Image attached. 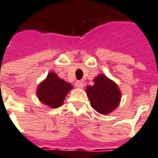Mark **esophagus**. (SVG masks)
Returning <instances> with one entry per match:
<instances>
[{
    "instance_id": "34e87169",
    "label": "esophagus",
    "mask_w": 158,
    "mask_h": 158,
    "mask_svg": "<svg viewBox=\"0 0 158 158\" xmlns=\"http://www.w3.org/2000/svg\"><path fill=\"white\" fill-rule=\"evenodd\" d=\"M75 87L77 88H79V89H82L83 87H84V83L82 81H76L75 82V84H74Z\"/></svg>"
}]
</instances>
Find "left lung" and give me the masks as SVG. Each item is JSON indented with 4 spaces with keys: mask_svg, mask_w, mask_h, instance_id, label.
Here are the masks:
<instances>
[{
    "mask_svg": "<svg viewBox=\"0 0 158 158\" xmlns=\"http://www.w3.org/2000/svg\"><path fill=\"white\" fill-rule=\"evenodd\" d=\"M94 82L93 86L86 88L92 107L100 114H109L120 104L121 98L120 89L115 82L104 74L98 75Z\"/></svg>",
    "mask_w": 158,
    "mask_h": 158,
    "instance_id": "1",
    "label": "left lung"
}]
</instances>
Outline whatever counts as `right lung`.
Instances as JSON below:
<instances>
[{
	"label": "right lung",
	"instance_id": "1",
	"mask_svg": "<svg viewBox=\"0 0 158 158\" xmlns=\"http://www.w3.org/2000/svg\"><path fill=\"white\" fill-rule=\"evenodd\" d=\"M73 86L60 79L54 72H50L37 89V96L43 104L51 108H57L63 104L65 96Z\"/></svg>",
	"mask_w": 158,
	"mask_h": 158
}]
</instances>
